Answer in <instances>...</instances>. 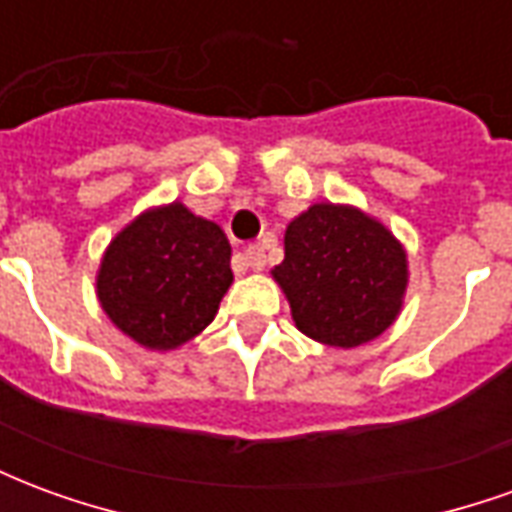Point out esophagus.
Wrapping results in <instances>:
<instances>
[{
    "label": "esophagus",
    "mask_w": 512,
    "mask_h": 512,
    "mask_svg": "<svg viewBox=\"0 0 512 512\" xmlns=\"http://www.w3.org/2000/svg\"><path fill=\"white\" fill-rule=\"evenodd\" d=\"M241 257H244V266H249L252 271H260V268L266 266V252H263V246L249 244L244 252H241Z\"/></svg>",
    "instance_id": "obj_1"
}]
</instances>
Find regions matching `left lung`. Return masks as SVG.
Returning a JSON list of instances; mask_svg holds the SVG:
<instances>
[{
  "label": "left lung",
  "instance_id": "left-lung-1",
  "mask_svg": "<svg viewBox=\"0 0 512 512\" xmlns=\"http://www.w3.org/2000/svg\"><path fill=\"white\" fill-rule=\"evenodd\" d=\"M301 334L356 348L397 321L408 255L381 219L351 202H315L285 227V260L271 268Z\"/></svg>",
  "mask_w": 512,
  "mask_h": 512
}]
</instances>
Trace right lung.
<instances>
[{
    "label": "right lung",
    "instance_id": "right-lung-1",
    "mask_svg": "<svg viewBox=\"0 0 512 512\" xmlns=\"http://www.w3.org/2000/svg\"><path fill=\"white\" fill-rule=\"evenodd\" d=\"M230 241L183 202L150 205L101 255L95 296L106 318L147 351H175L205 332L233 285Z\"/></svg>",
    "mask_w": 512,
    "mask_h": 512
}]
</instances>
